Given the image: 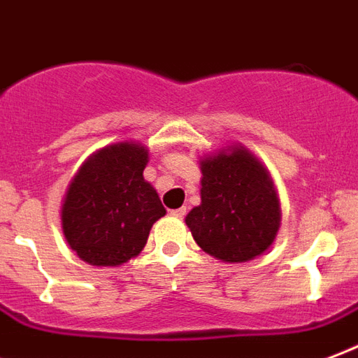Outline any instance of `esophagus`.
Listing matches in <instances>:
<instances>
[{
	"label": "esophagus",
	"mask_w": 358,
	"mask_h": 358,
	"mask_svg": "<svg viewBox=\"0 0 358 358\" xmlns=\"http://www.w3.org/2000/svg\"><path fill=\"white\" fill-rule=\"evenodd\" d=\"M171 215H173V217L182 218L185 215H187V207H179V209H173V210H171Z\"/></svg>",
	"instance_id": "obj_1"
}]
</instances>
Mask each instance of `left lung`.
I'll return each instance as SVG.
<instances>
[{"mask_svg":"<svg viewBox=\"0 0 358 358\" xmlns=\"http://www.w3.org/2000/svg\"><path fill=\"white\" fill-rule=\"evenodd\" d=\"M201 203L187 215L194 241L222 262H250L273 245L280 205L267 170L245 149L201 162Z\"/></svg>","mask_w":358,"mask_h":358,"instance_id":"8db88e82","label":"left lung"}]
</instances>
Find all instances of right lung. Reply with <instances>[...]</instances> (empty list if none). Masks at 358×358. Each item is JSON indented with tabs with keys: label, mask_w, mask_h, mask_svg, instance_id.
<instances>
[{
	"label": "right lung",
	"mask_w": 358,
	"mask_h": 358,
	"mask_svg": "<svg viewBox=\"0 0 358 358\" xmlns=\"http://www.w3.org/2000/svg\"><path fill=\"white\" fill-rule=\"evenodd\" d=\"M148 149L113 143L85 162L66 190L63 234L84 262L115 267L138 256L166 209L145 182Z\"/></svg>",
	"instance_id": "1"
}]
</instances>
